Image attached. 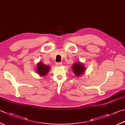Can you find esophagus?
Wrapping results in <instances>:
<instances>
[{
	"label": "esophagus",
	"mask_w": 125,
	"mask_h": 125,
	"mask_svg": "<svg viewBox=\"0 0 125 125\" xmlns=\"http://www.w3.org/2000/svg\"><path fill=\"white\" fill-rule=\"evenodd\" d=\"M62 63L61 62H57L56 63V65H57V66H60V65H62Z\"/></svg>",
	"instance_id": "obj_1"
}]
</instances>
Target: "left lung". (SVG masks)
<instances>
[{
    "instance_id": "left-lung-1",
    "label": "left lung",
    "mask_w": 125,
    "mask_h": 125,
    "mask_svg": "<svg viewBox=\"0 0 125 125\" xmlns=\"http://www.w3.org/2000/svg\"><path fill=\"white\" fill-rule=\"evenodd\" d=\"M72 67L74 73L77 76H79L84 73L85 68L80 63H76L75 64H74Z\"/></svg>"
}]
</instances>
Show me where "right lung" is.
I'll return each instance as SVG.
<instances>
[{
    "mask_svg": "<svg viewBox=\"0 0 125 125\" xmlns=\"http://www.w3.org/2000/svg\"><path fill=\"white\" fill-rule=\"evenodd\" d=\"M37 68V73L40 75L45 76L49 72L50 67L46 65L43 64L42 62H40V63H38Z\"/></svg>",
    "mask_w": 125,
    "mask_h": 125,
    "instance_id": "add662e5",
    "label": "right lung"
}]
</instances>
